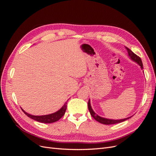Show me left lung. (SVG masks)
I'll list each match as a JSON object with an SVG mask.
<instances>
[{"label":"left lung","mask_w":156,"mask_h":156,"mask_svg":"<svg viewBox=\"0 0 156 156\" xmlns=\"http://www.w3.org/2000/svg\"><path fill=\"white\" fill-rule=\"evenodd\" d=\"M127 51V53H128V56L130 58V59L131 60H133V62H136V64H138L140 66L141 69H143V62L142 60H141L139 56H138L136 55H135L133 51H132L131 49H129V48H126ZM88 110L90 111V113L91 116L95 119L96 121H98V122H100L101 124H105V125H110V124H118V123H120V122H124L127 119H130V118L132 116H129L126 118V119H119V120H114V119H105V118H103L101 116H100L99 115H98L96 113H95L92 109V108L91 107V104H90V100H88Z\"/></svg>","instance_id":"8db88e82"}]
</instances>
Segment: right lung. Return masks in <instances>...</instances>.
I'll list each match as a JSON object with an SVG mask.
<instances>
[{"label": "right lung", "instance_id": "right-lung-1", "mask_svg": "<svg viewBox=\"0 0 156 156\" xmlns=\"http://www.w3.org/2000/svg\"><path fill=\"white\" fill-rule=\"evenodd\" d=\"M66 108H67V102H66L64 104V105L56 112L54 113H51V114H49V115H41V116L32 115L25 112L23 109V108H21V109L23 112H24L25 114L27 116L30 118V119L39 122H41V123L49 124V123H53V122L58 121L59 119H60L65 114V112L66 111Z\"/></svg>", "mask_w": 156, "mask_h": 156}]
</instances>
